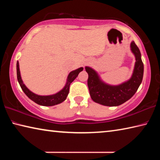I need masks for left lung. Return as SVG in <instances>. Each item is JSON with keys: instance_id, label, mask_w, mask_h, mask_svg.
Returning <instances> with one entry per match:
<instances>
[{"instance_id": "1", "label": "left lung", "mask_w": 160, "mask_h": 160, "mask_svg": "<svg viewBox=\"0 0 160 160\" xmlns=\"http://www.w3.org/2000/svg\"><path fill=\"white\" fill-rule=\"evenodd\" d=\"M131 49L135 57V63L131 78L121 85H110L100 79L95 70L86 66L88 73V85L92 99L94 102L108 107H116L123 104L134 95L142 82L144 66L138 47L132 42Z\"/></svg>"}]
</instances>
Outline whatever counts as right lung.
Masks as SVG:
<instances>
[{"label": "right lung", "mask_w": 160, "mask_h": 160, "mask_svg": "<svg viewBox=\"0 0 160 160\" xmlns=\"http://www.w3.org/2000/svg\"><path fill=\"white\" fill-rule=\"evenodd\" d=\"M82 70L83 68H80L72 70V71L70 72L68 76L66 85H65L64 88L62 89L61 91H59L58 92L54 94H51V95L42 96L33 93L25 85V84L23 83L21 78L20 68H19V62H17V77L18 82L20 84L22 90V91L29 99L34 102L35 103H37V104L42 105V106H53V105L58 104L65 101L68 94L69 93L70 83L77 78L78 74L80 73V72L82 71Z\"/></svg>", "instance_id": "1"}]
</instances>
